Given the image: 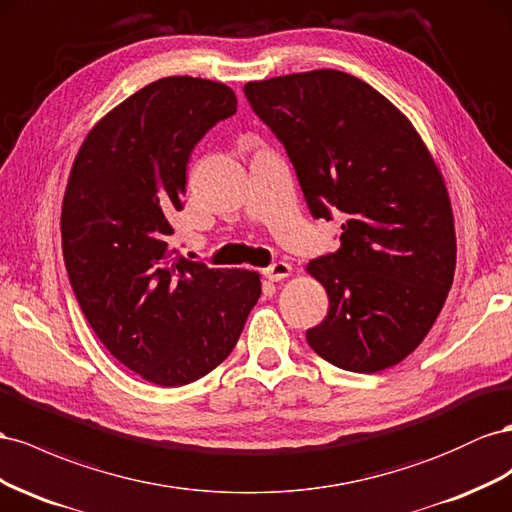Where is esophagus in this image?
<instances>
[{
    "label": "esophagus",
    "instance_id": "obj_1",
    "mask_svg": "<svg viewBox=\"0 0 512 512\" xmlns=\"http://www.w3.org/2000/svg\"><path fill=\"white\" fill-rule=\"evenodd\" d=\"M289 272H291V268H289V264H285V261H274L272 266H268L264 270V276L268 281H281V279H285V276H289Z\"/></svg>",
    "mask_w": 512,
    "mask_h": 512
}]
</instances>
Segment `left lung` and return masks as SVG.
I'll use <instances>...</instances> for the list:
<instances>
[{"label": "left lung", "mask_w": 512, "mask_h": 512, "mask_svg": "<svg viewBox=\"0 0 512 512\" xmlns=\"http://www.w3.org/2000/svg\"><path fill=\"white\" fill-rule=\"evenodd\" d=\"M244 96L294 165L313 218H341V248L309 264L328 315L311 349L354 373L401 362L440 315L457 264L442 173L410 120L341 70L251 81Z\"/></svg>", "instance_id": "1"}]
</instances>
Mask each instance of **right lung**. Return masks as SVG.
<instances>
[{
	"instance_id": "add662e5",
	"label": "right lung",
	"mask_w": 512,
	"mask_h": 512,
	"mask_svg": "<svg viewBox=\"0 0 512 512\" xmlns=\"http://www.w3.org/2000/svg\"><path fill=\"white\" fill-rule=\"evenodd\" d=\"M236 111L223 83L158 79L94 126L70 171L62 206L70 287L100 343L158 386L216 369L261 294L255 272L208 268L169 246L188 158Z\"/></svg>"
}]
</instances>
